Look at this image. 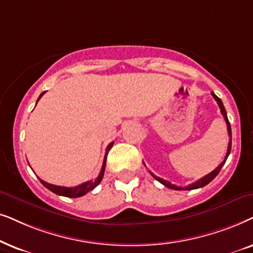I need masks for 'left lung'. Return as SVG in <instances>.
<instances>
[{
    "instance_id": "8db88e82",
    "label": "left lung",
    "mask_w": 253,
    "mask_h": 253,
    "mask_svg": "<svg viewBox=\"0 0 253 253\" xmlns=\"http://www.w3.org/2000/svg\"><path fill=\"white\" fill-rule=\"evenodd\" d=\"M211 96L214 97V99L216 100V103L218 104V107H220V110H221V113H222V116H223L224 120H225V124H227L228 134H229V136H230V140H229V143H228V150H227V154H225V157H224L223 162H222V163L220 164V166H218V167L216 168V169L211 171V173H208L207 176L203 177V178H201V179H199V180H198V181H195V183H193V184L188 185V186H186V187H180V186H176V185H172V184L170 183V181H168V180H164V179H162V178L157 177V176H155V174H154L153 172H150V171H149L151 176H153V177H154L155 179H156V180L160 181L161 184H163L164 186H167V187H169V188H172V190H177V191H180V190H195V188H200V187H204V186H206L207 184H210L211 181L213 180L214 178L217 176L218 172H220V170L222 169V167L224 166L225 161H227V158H228L229 154H230V150H231V127H230V124H229V120H228V117H227V112H225V109H224V106H223V103H222V100H221L220 98H218V97H217L216 95H215V93H214L213 91H211Z\"/></svg>"
}]
</instances>
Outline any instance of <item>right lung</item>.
<instances>
[{
	"instance_id": "right-lung-1",
	"label": "right lung",
	"mask_w": 253,
	"mask_h": 253,
	"mask_svg": "<svg viewBox=\"0 0 253 253\" xmlns=\"http://www.w3.org/2000/svg\"><path fill=\"white\" fill-rule=\"evenodd\" d=\"M45 93V91H43L42 95L39 96L38 100L42 98V96ZM37 100V102H38ZM113 146V142H111L109 146H107L106 148V154H105V158H104V162H103V167L102 169H100V172L98 174V177L96 178L95 180H89V181H85V183L81 184V185H77V186L75 187H66V186H58V185H53V184H49L47 183V181H43L42 179H40V183H42L43 186H45L46 188H48L49 191H52L53 193L58 194V195H63V197H68V198H79V197H82V195L86 194L87 192L92 191L93 188H95L97 185H98L100 181H102L103 179V176H104V171H105V164H106V156L107 154H109V151L111 148H112Z\"/></svg>"
}]
</instances>
